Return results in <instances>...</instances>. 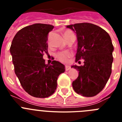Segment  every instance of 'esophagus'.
<instances>
[{"mask_svg": "<svg viewBox=\"0 0 122 122\" xmlns=\"http://www.w3.org/2000/svg\"><path fill=\"white\" fill-rule=\"evenodd\" d=\"M70 68H71V67L70 66H68V65H66V66H65V70L66 71L69 70H70Z\"/></svg>", "mask_w": 122, "mask_h": 122, "instance_id": "1", "label": "esophagus"}]
</instances>
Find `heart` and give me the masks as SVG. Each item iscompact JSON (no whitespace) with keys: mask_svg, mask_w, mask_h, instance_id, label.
<instances>
[{"mask_svg":"<svg viewBox=\"0 0 122 122\" xmlns=\"http://www.w3.org/2000/svg\"><path fill=\"white\" fill-rule=\"evenodd\" d=\"M65 38L67 41L70 40L75 38L74 34L71 30H66L63 33ZM72 56V53L68 51H65L59 52L56 54V58L62 63H68L69 61V59Z\"/></svg>","mask_w":122,"mask_h":122,"instance_id":"b5f03b06","label":"heart"}]
</instances>
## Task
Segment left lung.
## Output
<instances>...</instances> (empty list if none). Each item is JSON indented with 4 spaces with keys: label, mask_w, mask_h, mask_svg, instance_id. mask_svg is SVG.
Returning a JSON list of instances; mask_svg holds the SVG:
<instances>
[{
    "label": "left lung",
    "mask_w": 122,
    "mask_h": 122,
    "mask_svg": "<svg viewBox=\"0 0 122 122\" xmlns=\"http://www.w3.org/2000/svg\"><path fill=\"white\" fill-rule=\"evenodd\" d=\"M66 27L77 35L76 62L84 60L83 66H71L79 71L78 77L72 83L73 89L84 97H94L105 87L111 74L114 51L111 38L104 29L91 23H77Z\"/></svg>",
    "instance_id": "left-lung-1"
}]
</instances>
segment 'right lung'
Returning <instances> with one entry per match:
<instances>
[{
    "label": "right lung",
    "instance_id": "right-lung-1",
    "mask_svg": "<svg viewBox=\"0 0 122 122\" xmlns=\"http://www.w3.org/2000/svg\"><path fill=\"white\" fill-rule=\"evenodd\" d=\"M54 27L34 24L18 31L10 47L15 72L22 88L32 97H48L54 93L57 79L65 66L53 60L45 64L44 52L48 53V33Z\"/></svg>",
    "mask_w": 122,
    "mask_h": 122
}]
</instances>
